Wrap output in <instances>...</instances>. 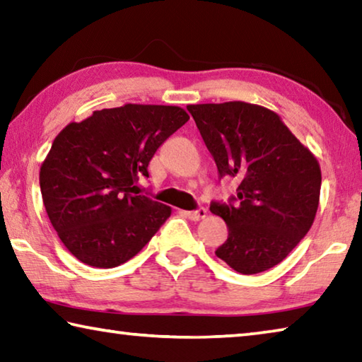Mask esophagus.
<instances>
[{
	"label": "esophagus",
	"mask_w": 362,
	"mask_h": 362,
	"mask_svg": "<svg viewBox=\"0 0 362 362\" xmlns=\"http://www.w3.org/2000/svg\"><path fill=\"white\" fill-rule=\"evenodd\" d=\"M185 216L189 218V220H201V218H204L206 216H207V211L204 209V207H199V209H196V211H188V212H185Z\"/></svg>",
	"instance_id": "esophagus-1"
}]
</instances>
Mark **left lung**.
Here are the masks:
<instances>
[{
	"label": "left lung",
	"instance_id": "obj_1",
	"mask_svg": "<svg viewBox=\"0 0 362 362\" xmlns=\"http://www.w3.org/2000/svg\"><path fill=\"white\" fill-rule=\"evenodd\" d=\"M218 177L240 185L228 203L212 201L228 238L218 259L241 274L283 262L308 233L320 204V163L279 116L246 102L188 105Z\"/></svg>",
	"mask_w": 362,
	"mask_h": 362
}]
</instances>
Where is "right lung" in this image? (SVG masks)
Returning a JSON list of instances; mask_svg holds the SVG:
<instances>
[{
  "label": "right lung",
  "mask_w": 362,
  "mask_h": 362,
  "mask_svg": "<svg viewBox=\"0 0 362 362\" xmlns=\"http://www.w3.org/2000/svg\"><path fill=\"white\" fill-rule=\"evenodd\" d=\"M189 119L173 105L94 112L54 139L40 170L47 217L79 262L113 268L132 259L170 216V207L139 194L153 155Z\"/></svg>",
  "instance_id": "right-lung-1"
}]
</instances>
